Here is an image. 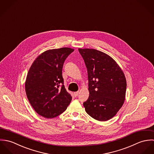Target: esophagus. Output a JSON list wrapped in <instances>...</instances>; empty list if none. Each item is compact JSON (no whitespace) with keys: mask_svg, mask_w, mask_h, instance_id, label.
Returning <instances> with one entry per match:
<instances>
[{"mask_svg":"<svg viewBox=\"0 0 154 154\" xmlns=\"http://www.w3.org/2000/svg\"><path fill=\"white\" fill-rule=\"evenodd\" d=\"M78 94H79V92H78V91L74 92V95H75V97H77V96L78 95Z\"/></svg>","mask_w":154,"mask_h":154,"instance_id":"1","label":"esophagus"}]
</instances>
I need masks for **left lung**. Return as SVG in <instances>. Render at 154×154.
I'll list each match as a JSON object with an SVG mask.
<instances>
[{
	"instance_id": "1",
	"label": "left lung",
	"mask_w": 154,
	"mask_h": 154,
	"mask_svg": "<svg viewBox=\"0 0 154 154\" xmlns=\"http://www.w3.org/2000/svg\"><path fill=\"white\" fill-rule=\"evenodd\" d=\"M78 50L88 71L89 95L83 104L85 111L97 120H109L124 103L127 86L125 74L108 54L91 48Z\"/></svg>"
}]
</instances>
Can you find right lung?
Masks as SVG:
<instances>
[{"instance_id":"right-lung-1","label":"right lung","mask_w":154,"mask_h":154,"mask_svg":"<svg viewBox=\"0 0 154 154\" xmlns=\"http://www.w3.org/2000/svg\"><path fill=\"white\" fill-rule=\"evenodd\" d=\"M74 49L63 47L48 50L34 61L25 84L27 98L39 115L50 119L66 110L72 96L64 86L63 63Z\"/></svg>"}]
</instances>
